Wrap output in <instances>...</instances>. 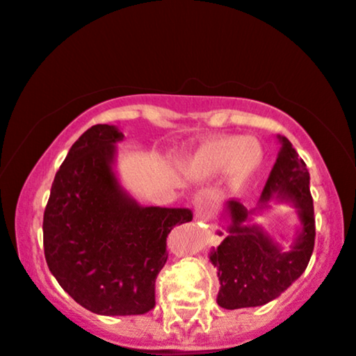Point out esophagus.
Here are the masks:
<instances>
[{
  "mask_svg": "<svg viewBox=\"0 0 356 356\" xmlns=\"http://www.w3.org/2000/svg\"><path fill=\"white\" fill-rule=\"evenodd\" d=\"M211 201H209L208 196H197L196 197V218L197 220H209L211 218Z\"/></svg>",
  "mask_w": 356,
  "mask_h": 356,
  "instance_id": "1",
  "label": "esophagus"
}]
</instances>
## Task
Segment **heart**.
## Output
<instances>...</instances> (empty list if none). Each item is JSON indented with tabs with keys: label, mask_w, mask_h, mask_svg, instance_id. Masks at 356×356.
I'll use <instances>...</instances> for the list:
<instances>
[{
	"label": "heart",
	"mask_w": 356,
	"mask_h": 356,
	"mask_svg": "<svg viewBox=\"0 0 356 356\" xmlns=\"http://www.w3.org/2000/svg\"><path fill=\"white\" fill-rule=\"evenodd\" d=\"M263 147L254 138L220 136L207 141L193 159V170L203 177L230 172L232 184L238 186L263 165Z\"/></svg>",
	"instance_id": "1"
}]
</instances>
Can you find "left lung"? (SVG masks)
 <instances>
[{
    "label": "left lung",
    "instance_id": "8db88e82",
    "mask_svg": "<svg viewBox=\"0 0 356 356\" xmlns=\"http://www.w3.org/2000/svg\"><path fill=\"white\" fill-rule=\"evenodd\" d=\"M278 140L282 148L257 207L247 209L235 200L223 204L220 220L227 234L216 232L223 241L209 250L220 280L216 304L223 309L259 307L275 300L300 278L312 256L316 218L309 170L288 138L278 134ZM271 200L291 204L298 213L299 227L288 250L252 222L254 214L270 207Z\"/></svg>",
    "mask_w": 356,
    "mask_h": 356
}]
</instances>
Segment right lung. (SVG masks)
<instances>
[{
    "mask_svg": "<svg viewBox=\"0 0 356 356\" xmlns=\"http://www.w3.org/2000/svg\"><path fill=\"white\" fill-rule=\"evenodd\" d=\"M118 126L97 124L70 148L44 211V254L63 290L100 316L155 307L167 235L193 220L189 208L141 207L115 175Z\"/></svg>",
    "mask_w": 356,
    "mask_h": 356,
    "instance_id": "1",
    "label": "right lung"
}]
</instances>
